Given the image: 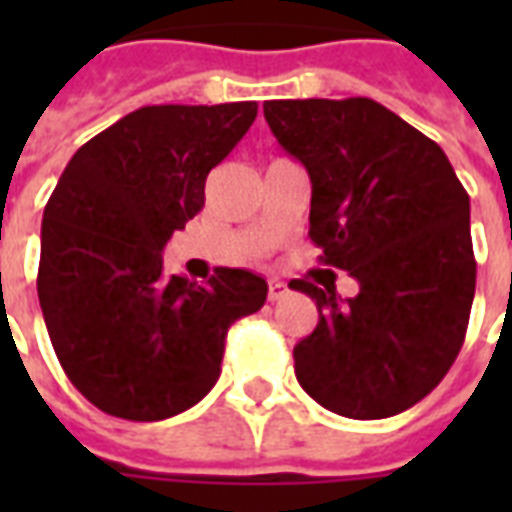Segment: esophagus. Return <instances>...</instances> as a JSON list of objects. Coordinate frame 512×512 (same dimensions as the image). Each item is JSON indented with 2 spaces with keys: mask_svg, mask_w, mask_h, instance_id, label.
Returning a JSON list of instances; mask_svg holds the SVG:
<instances>
[{
  "mask_svg": "<svg viewBox=\"0 0 512 512\" xmlns=\"http://www.w3.org/2000/svg\"><path fill=\"white\" fill-rule=\"evenodd\" d=\"M285 293H288L285 282H279V279H268V301H279Z\"/></svg>",
  "mask_w": 512,
  "mask_h": 512,
  "instance_id": "1",
  "label": "esophagus"
}]
</instances>
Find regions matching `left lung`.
Segmentation results:
<instances>
[{"label": "left lung", "instance_id": "1", "mask_svg": "<svg viewBox=\"0 0 512 512\" xmlns=\"http://www.w3.org/2000/svg\"><path fill=\"white\" fill-rule=\"evenodd\" d=\"M312 183L310 238L354 299L293 279L318 326L293 348L304 392L340 417L384 419L430 395L461 351L477 263L469 194L433 139L373 98L266 101Z\"/></svg>", "mask_w": 512, "mask_h": 512}]
</instances>
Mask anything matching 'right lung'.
I'll return each instance as SVG.
<instances>
[{
  "instance_id": "obj_1",
  "label": "right lung",
  "mask_w": 512,
  "mask_h": 512,
  "mask_svg": "<svg viewBox=\"0 0 512 512\" xmlns=\"http://www.w3.org/2000/svg\"><path fill=\"white\" fill-rule=\"evenodd\" d=\"M255 101L142 106L82 145L43 211L38 299L65 376L131 422L211 392L227 329L266 304V279L164 274L161 252L205 205V178L255 123Z\"/></svg>"
}]
</instances>
